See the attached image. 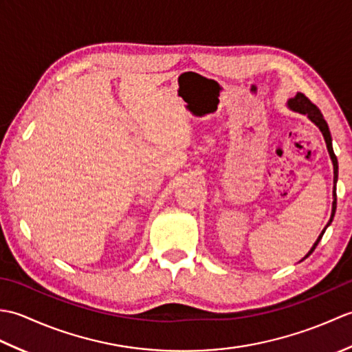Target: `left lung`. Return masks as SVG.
<instances>
[{
    "label": "left lung",
    "mask_w": 352,
    "mask_h": 352,
    "mask_svg": "<svg viewBox=\"0 0 352 352\" xmlns=\"http://www.w3.org/2000/svg\"><path fill=\"white\" fill-rule=\"evenodd\" d=\"M287 107L290 109V110H294V111H296V113H301V115H305L307 116L310 121L315 124L318 129L320 130V133H322V136H324V140H325V144H327V149H328V154H330V159H331V162H333V170H334V178H333V183H334V186H333V208H331V218H330V221H328V223L325 226V228L322 230V233L319 234V237L316 239V242L313 243V246H311V250L305 254V257L302 258V260H305L307 258L310 254L315 251V248L318 246V243H319V241L320 239H322V236H324V233H325V230L330 227V223L333 222V218H334V213H336V201H338V198H336V183H338V177H339V164H338V157H336V154H334V151H333V140H331V133H330V129H328V124L325 122V119H324V116H322V113H320V110L315 106V104H313L307 96H305L304 94H301V92H298L294 98H290V100H287ZM301 260V261H302Z\"/></svg>",
    "instance_id": "left-lung-1"
}]
</instances>
